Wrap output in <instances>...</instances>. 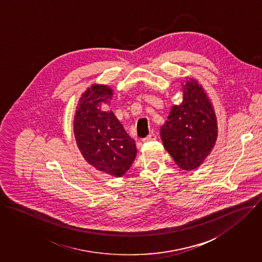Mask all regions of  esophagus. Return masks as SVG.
Wrapping results in <instances>:
<instances>
[{"instance_id": "34e87169", "label": "esophagus", "mask_w": 262, "mask_h": 262, "mask_svg": "<svg viewBox=\"0 0 262 262\" xmlns=\"http://www.w3.org/2000/svg\"><path fill=\"white\" fill-rule=\"evenodd\" d=\"M157 140V136L155 134H150L148 137H146L143 142L144 143H147V142H153V141H156Z\"/></svg>"}]
</instances>
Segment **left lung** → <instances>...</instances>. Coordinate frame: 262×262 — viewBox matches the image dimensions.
<instances>
[{
    "mask_svg": "<svg viewBox=\"0 0 262 262\" xmlns=\"http://www.w3.org/2000/svg\"><path fill=\"white\" fill-rule=\"evenodd\" d=\"M183 100L171 108L161 127V139L167 152L183 170L200 167L211 152L217 137L213 107L196 80L182 85Z\"/></svg>",
    "mask_w": 262,
    "mask_h": 262,
    "instance_id": "1",
    "label": "left lung"
}]
</instances>
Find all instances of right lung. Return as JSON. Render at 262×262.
Returning a JSON list of instances; mask_svg holds the SVG:
<instances>
[{
  "mask_svg": "<svg viewBox=\"0 0 262 262\" xmlns=\"http://www.w3.org/2000/svg\"><path fill=\"white\" fill-rule=\"evenodd\" d=\"M106 85H92L80 98L74 118L77 145L84 159L97 170L114 177L122 176L133 165L137 147L112 111L102 103L112 97Z\"/></svg>",
  "mask_w": 262,
  "mask_h": 262,
  "instance_id": "add662e5",
  "label": "right lung"
}]
</instances>
